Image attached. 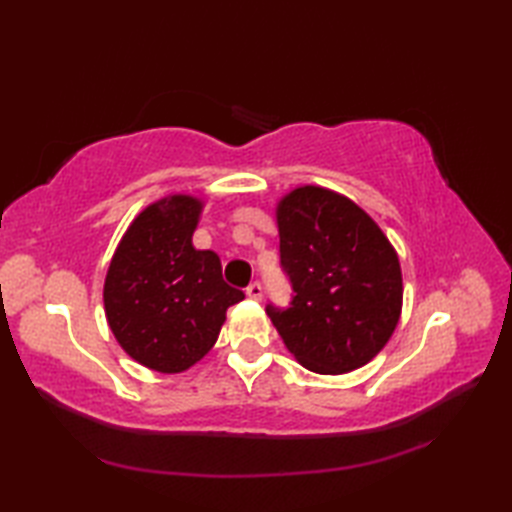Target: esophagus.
Returning a JSON list of instances; mask_svg holds the SVG:
<instances>
[{
  "label": "esophagus",
  "instance_id": "obj_1",
  "mask_svg": "<svg viewBox=\"0 0 512 512\" xmlns=\"http://www.w3.org/2000/svg\"><path fill=\"white\" fill-rule=\"evenodd\" d=\"M262 284H259V281H253V284H250L248 288H246V295L250 297V299H255V301H259L262 299Z\"/></svg>",
  "mask_w": 512,
  "mask_h": 512
}]
</instances>
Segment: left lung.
<instances>
[{"instance_id":"8db88e82","label":"left lung","mask_w":512,"mask_h":512,"mask_svg":"<svg viewBox=\"0 0 512 512\" xmlns=\"http://www.w3.org/2000/svg\"><path fill=\"white\" fill-rule=\"evenodd\" d=\"M275 220L295 297L290 308L266 312L288 352L325 376L367 365L400 321L402 270L394 244L354 200L317 184L281 195Z\"/></svg>"}]
</instances>
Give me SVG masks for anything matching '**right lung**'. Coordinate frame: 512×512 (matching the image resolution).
I'll use <instances>...</instances> for the list:
<instances>
[{
	"instance_id": "obj_1",
	"label": "right lung",
	"mask_w": 512,
	"mask_h": 512,
	"mask_svg": "<svg viewBox=\"0 0 512 512\" xmlns=\"http://www.w3.org/2000/svg\"><path fill=\"white\" fill-rule=\"evenodd\" d=\"M204 200L169 193L147 204L118 242L103 284L118 345L147 369L187 372L211 352L226 310L244 292L222 279L213 250L193 246Z\"/></svg>"
}]
</instances>
